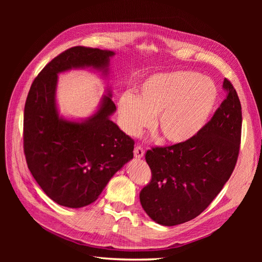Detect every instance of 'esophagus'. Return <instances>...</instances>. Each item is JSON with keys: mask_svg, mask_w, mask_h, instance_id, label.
I'll list each match as a JSON object with an SVG mask.
<instances>
[{"mask_svg": "<svg viewBox=\"0 0 262 262\" xmlns=\"http://www.w3.org/2000/svg\"><path fill=\"white\" fill-rule=\"evenodd\" d=\"M134 154H135L136 158H142L144 156V149L141 146L137 145L134 149Z\"/></svg>", "mask_w": 262, "mask_h": 262, "instance_id": "esophagus-1", "label": "esophagus"}]
</instances>
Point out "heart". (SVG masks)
<instances>
[{
    "label": "heart",
    "mask_w": 262,
    "mask_h": 262,
    "mask_svg": "<svg viewBox=\"0 0 262 262\" xmlns=\"http://www.w3.org/2000/svg\"><path fill=\"white\" fill-rule=\"evenodd\" d=\"M217 99L212 79L191 71L148 76L136 96L123 94L118 112L123 130L130 136L155 125L164 140L185 143L204 128Z\"/></svg>",
    "instance_id": "heart-1"
}]
</instances>
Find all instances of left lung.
Returning <instances> with one entry per match:
<instances>
[{"label": "left lung", "mask_w": 262, "mask_h": 262, "mask_svg": "<svg viewBox=\"0 0 262 262\" xmlns=\"http://www.w3.org/2000/svg\"><path fill=\"white\" fill-rule=\"evenodd\" d=\"M226 98L211 120L191 140L148 149L152 180L140 203L158 224L174 226L196 217L220 193L236 167L242 128L241 104L225 78Z\"/></svg>", "instance_id": "obj_1"}]
</instances>
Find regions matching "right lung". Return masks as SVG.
Listing matches in <instances>:
<instances>
[{"label": "right lung", "instance_id": "right-lung-1", "mask_svg": "<svg viewBox=\"0 0 262 262\" xmlns=\"http://www.w3.org/2000/svg\"><path fill=\"white\" fill-rule=\"evenodd\" d=\"M112 51L73 47L51 60L34 79L24 107L23 147L27 167L45 193L69 208L99 198L115 173L134 157L135 141L109 117L116 112L105 95L84 122L59 117L55 100L57 74L72 68L108 71Z\"/></svg>", "mask_w": 262, "mask_h": 262}]
</instances>
